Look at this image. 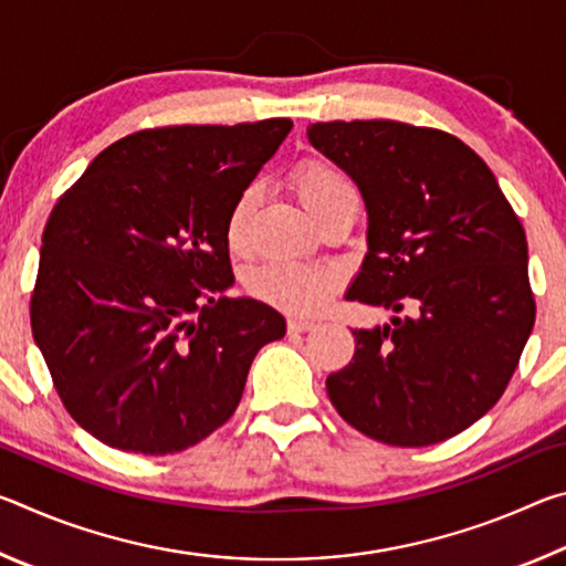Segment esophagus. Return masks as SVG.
<instances>
[{"instance_id": "1", "label": "esophagus", "mask_w": 566, "mask_h": 566, "mask_svg": "<svg viewBox=\"0 0 566 566\" xmlns=\"http://www.w3.org/2000/svg\"><path fill=\"white\" fill-rule=\"evenodd\" d=\"M286 327H290V332H310V329H314V322L312 319H296V317H292L290 322H286Z\"/></svg>"}]
</instances>
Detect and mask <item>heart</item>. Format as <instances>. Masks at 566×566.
<instances>
[{
  "instance_id": "obj_1",
  "label": "heart",
  "mask_w": 566,
  "mask_h": 566,
  "mask_svg": "<svg viewBox=\"0 0 566 566\" xmlns=\"http://www.w3.org/2000/svg\"><path fill=\"white\" fill-rule=\"evenodd\" d=\"M296 195L310 217L322 205L339 195H349L354 185L344 171L327 165V161H304L294 175ZM254 209V189L239 195L227 219V244L232 252H242L249 237V219ZM339 286V272L332 264L300 262V260H274L266 262L247 276V290L256 300L284 310L290 314H314L319 312L329 296Z\"/></svg>"
}]
</instances>
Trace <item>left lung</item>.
I'll return each mask as SVG.
<instances>
[{
  "mask_svg": "<svg viewBox=\"0 0 566 566\" xmlns=\"http://www.w3.org/2000/svg\"><path fill=\"white\" fill-rule=\"evenodd\" d=\"M306 139L367 209V254L344 296L395 312L352 332V361L327 377L332 405L377 442H444L496 405L532 334L520 219L482 157L447 132L354 119L310 124ZM405 305L415 318L396 317Z\"/></svg>",
  "mask_w": 566,
  "mask_h": 566,
  "instance_id": "left-lung-1",
  "label": "left lung"
}]
</instances>
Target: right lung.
<instances>
[{"label": "right lung", "mask_w": 566, "mask_h": 566, "mask_svg": "<svg viewBox=\"0 0 566 566\" xmlns=\"http://www.w3.org/2000/svg\"><path fill=\"white\" fill-rule=\"evenodd\" d=\"M290 129L280 117L134 132L54 205L32 334L99 442L151 457L195 447L234 415L256 352L284 337L270 304L224 292L229 212Z\"/></svg>", "instance_id": "1"}]
</instances>
